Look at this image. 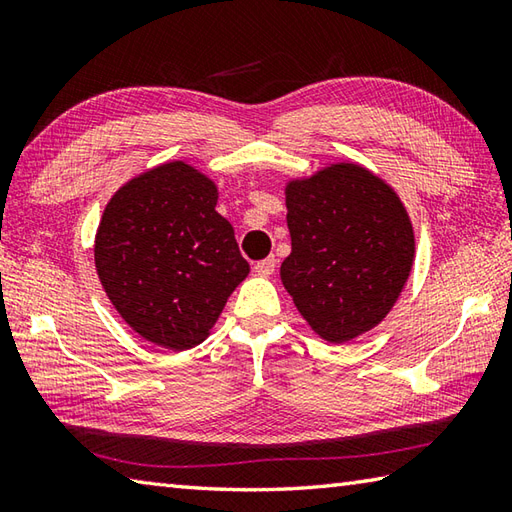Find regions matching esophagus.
I'll use <instances>...</instances> for the list:
<instances>
[{
	"mask_svg": "<svg viewBox=\"0 0 512 512\" xmlns=\"http://www.w3.org/2000/svg\"><path fill=\"white\" fill-rule=\"evenodd\" d=\"M275 268H277V259L275 257H266V259H262V262H257L253 266V270H255L259 277H270V275L275 273Z\"/></svg>",
	"mask_w": 512,
	"mask_h": 512,
	"instance_id": "1",
	"label": "esophagus"
}]
</instances>
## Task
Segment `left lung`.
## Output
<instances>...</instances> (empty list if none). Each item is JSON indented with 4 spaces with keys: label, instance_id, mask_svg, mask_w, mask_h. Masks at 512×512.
Masks as SVG:
<instances>
[{
    "label": "left lung",
    "instance_id": "obj_1",
    "mask_svg": "<svg viewBox=\"0 0 512 512\" xmlns=\"http://www.w3.org/2000/svg\"><path fill=\"white\" fill-rule=\"evenodd\" d=\"M292 253L281 281L312 330L343 343L394 306L413 264L405 206L358 165H334L286 189Z\"/></svg>",
    "mask_w": 512,
    "mask_h": 512
}]
</instances>
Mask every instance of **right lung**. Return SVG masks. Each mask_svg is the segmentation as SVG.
Masks as SVG:
<instances>
[{"label": "right lung", "mask_w": 512, "mask_h": 512, "mask_svg": "<svg viewBox=\"0 0 512 512\" xmlns=\"http://www.w3.org/2000/svg\"><path fill=\"white\" fill-rule=\"evenodd\" d=\"M215 204L209 178L169 162L127 182L96 233L107 297L143 339L169 350L202 343L250 270Z\"/></svg>", "instance_id": "1"}]
</instances>
